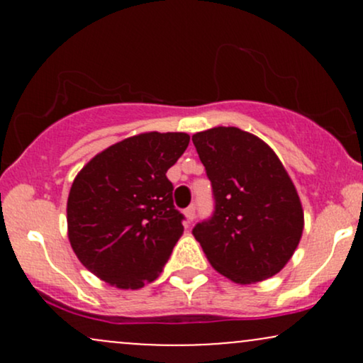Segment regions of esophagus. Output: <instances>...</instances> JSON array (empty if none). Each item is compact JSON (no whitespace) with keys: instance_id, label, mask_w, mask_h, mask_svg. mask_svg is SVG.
Here are the masks:
<instances>
[{"instance_id":"esophagus-1","label":"esophagus","mask_w":363,"mask_h":363,"mask_svg":"<svg viewBox=\"0 0 363 363\" xmlns=\"http://www.w3.org/2000/svg\"><path fill=\"white\" fill-rule=\"evenodd\" d=\"M186 218L189 220V222H193V220L196 218V206L194 205H191L189 208H186Z\"/></svg>"}]
</instances>
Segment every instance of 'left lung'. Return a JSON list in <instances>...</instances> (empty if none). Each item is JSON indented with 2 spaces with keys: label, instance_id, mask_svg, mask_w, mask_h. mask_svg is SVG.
Segmentation results:
<instances>
[{
  "label": "left lung",
  "instance_id": "left-lung-1",
  "mask_svg": "<svg viewBox=\"0 0 363 363\" xmlns=\"http://www.w3.org/2000/svg\"><path fill=\"white\" fill-rule=\"evenodd\" d=\"M213 189L215 210L193 235L208 261L232 281L277 274L297 249L303 211L294 182L264 141L239 128L193 135Z\"/></svg>",
  "mask_w": 363,
  "mask_h": 363
}]
</instances>
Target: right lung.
I'll list each match as a JSON object with an SVG mask.
<instances>
[{"label":"right lung","instance_id":"add662e5","mask_svg":"<svg viewBox=\"0 0 363 363\" xmlns=\"http://www.w3.org/2000/svg\"><path fill=\"white\" fill-rule=\"evenodd\" d=\"M187 145L186 133H143L80 170L68 196V237L95 277L118 289H141L162 273L184 230L167 170Z\"/></svg>","mask_w":363,"mask_h":363}]
</instances>
